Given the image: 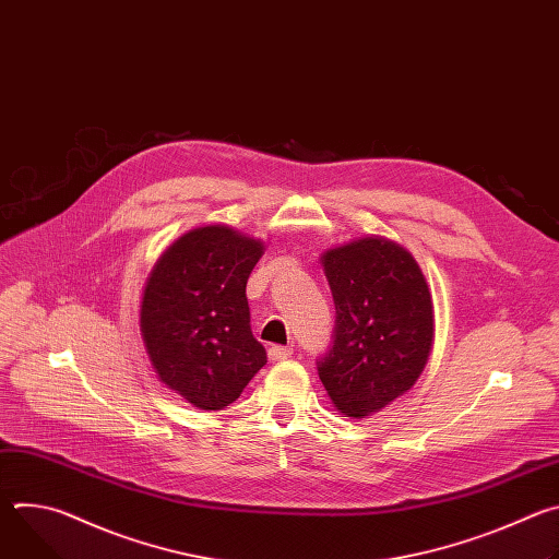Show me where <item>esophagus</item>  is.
Here are the masks:
<instances>
[{
  "label": "esophagus",
  "instance_id": "obj_1",
  "mask_svg": "<svg viewBox=\"0 0 559 559\" xmlns=\"http://www.w3.org/2000/svg\"><path fill=\"white\" fill-rule=\"evenodd\" d=\"M270 360L272 362H278V360H287L292 356V347H283V345H272L270 352H267Z\"/></svg>",
  "mask_w": 559,
  "mask_h": 559
}]
</instances>
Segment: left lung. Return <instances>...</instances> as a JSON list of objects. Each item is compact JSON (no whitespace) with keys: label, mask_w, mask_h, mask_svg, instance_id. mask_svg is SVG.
Segmentation results:
<instances>
[{"label":"left lung","mask_w":559,"mask_h":559,"mask_svg":"<svg viewBox=\"0 0 559 559\" xmlns=\"http://www.w3.org/2000/svg\"><path fill=\"white\" fill-rule=\"evenodd\" d=\"M323 267L336 325L316 369L338 412L365 418L412 389L425 369L431 292L414 257L380 236L330 250Z\"/></svg>","instance_id":"left-lung-1"}]
</instances>
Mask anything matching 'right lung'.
I'll return each instance as SVG.
<instances>
[{
    "label": "right lung",
    "mask_w": 559,
    "mask_h": 559,
    "mask_svg": "<svg viewBox=\"0 0 559 559\" xmlns=\"http://www.w3.org/2000/svg\"><path fill=\"white\" fill-rule=\"evenodd\" d=\"M261 254V241L207 225L181 236L147 278L141 302L147 356L158 378L199 409L231 405L267 362L246 296Z\"/></svg>",
    "instance_id": "add662e5"
}]
</instances>
